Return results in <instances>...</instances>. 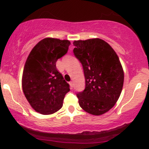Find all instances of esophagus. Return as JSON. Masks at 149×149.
I'll return each instance as SVG.
<instances>
[{"mask_svg": "<svg viewBox=\"0 0 149 149\" xmlns=\"http://www.w3.org/2000/svg\"><path fill=\"white\" fill-rule=\"evenodd\" d=\"M70 88H73V81H70Z\"/></svg>", "mask_w": 149, "mask_h": 149, "instance_id": "obj_1", "label": "esophagus"}]
</instances>
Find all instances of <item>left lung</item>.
Listing matches in <instances>:
<instances>
[{"label":"left lung","mask_w":149,"mask_h":149,"mask_svg":"<svg viewBox=\"0 0 149 149\" xmlns=\"http://www.w3.org/2000/svg\"><path fill=\"white\" fill-rule=\"evenodd\" d=\"M75 56L81 63L85 89L77 94L81 107L93 115L112 109L120 96L124 72L112 47L100 38L73 42Z\"/></svg>","instance_id":"8db88e82"}]
</instances>
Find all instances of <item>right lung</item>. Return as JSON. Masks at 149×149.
<instances>
[{
	"instance_id": "obj_1",
	"label": "right lung",
	"mask_w": 149,
	"mask_h": 149,
	"mask_svg": "<svg viewBox=\"0 0 149 149\" xmlns=\"http://www.w3.org/2000/svg\"><path fill=\"white\" fill-rule=\"evenodd\" d=\"M68 40L47 37L29 55L22 75V89L31 107L42 115H51L63 107L69 84L56 68L58 59L67 53Z\"/></svg>"
}]
</instances>
